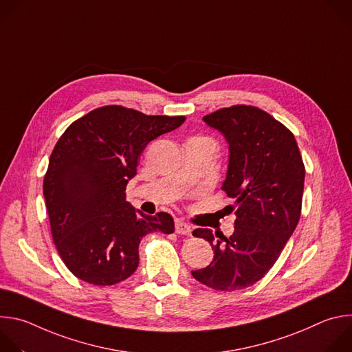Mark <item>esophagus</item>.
I'll return each instance as SVG.
<instances>
[{"label": "esophagus", "instance_id": "esophagus-1", "mask_svg": "<svg viewBox=\"0 0 352 352\" xmlns=\"http://www.w3.org/2000/svg\"><path fill=\"white\" fill-rule=\"evenodd\" d=\"M192 228L182 220H175V232L179 235H189Z\"/></svg>", "mask_w": 352, "mask_h": 352}]
</instances>
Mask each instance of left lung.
<instances>
[{
  "instance_id": "8db88e82",
  "label": "left lung",
  "mask_w": 352,
  "mask_h": 352,
  "mask_svg": "<svg viewBox=\"0 0 352 352\" xmlns=\"http://www.w3.org/2000/svg\"><path fill=\"white\" fill-rule=\"evenodd\" d=\"M204 120L228 142L221 189L235 200L228 208L236 219L228 238L209 228L192 232L214 250L213 262L192 276L217 291L243 289L265 277L292 235L302 208L305 166L292 132L255 106L220 109Z\"/></svg>"
}]
</instances>
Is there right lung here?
<instances>
[{"instance_id": "1", "label": "right lung", "mask_w": 352, "mask_h": 352, "mask_svg": "<svg viewBox=\"0 0 352 352\" xmlns=\"http://www.w3.org/2000/svg\"><path fill=\"white\" fill-rule=\"evenodd\" d=\"M185 120L103 106L61 135L50 156L43 193L56 248L75 277L93 285L121 283L135 273L146 234L174 232L168 213L135 210L125 189L147 143Z\"/></svg>"}]
</instances>
